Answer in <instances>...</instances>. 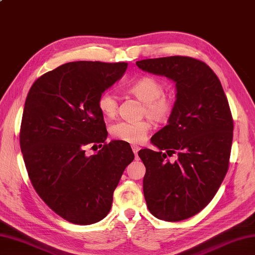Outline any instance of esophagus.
Segmentation results:
<instances>
[{"label":"esophagus","instance_id":"esophagus-1","mask_svg":"<svg viewBox=\"0 0 255 255\" xmlns=\"http://www.w3.org/2000/svg\"><path fill=\"white\" fill-rule=\"evenodd\" d=\"M139 149H140V147H138L137 145H132V150L135 153V156H137V152L139 151Z\"/></svg>","mask_w":255,"mask_h":255}]
</instances>
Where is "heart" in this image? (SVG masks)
Masks as SVG:
<instances>
[{"instance_id":"heart-1","label":"heart","mask_w":255,"mask_h":255,"mask_svg":"<svg viewBox=\"0 0 255 255\" xmlns=\"http://www.w3.org/2000/svg\"><path fill=\"white\" fill-rule=\"evenodd\" d=\"M128 92L144 103L142 114L158 123L170 120L175 109V102L171 96L164 94V85L153 77H141L128 86ZM97 106L101 114L114 118L118 114L119 101L113 92L106 91L98 97ZM151 126L148 120L137 122L119 121L111 127V134L115 138L132 144H139L147 137Z\"/></svg>"}]
</instances>
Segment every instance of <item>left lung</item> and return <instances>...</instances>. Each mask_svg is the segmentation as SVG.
Instances as JSON below:
<instances>
[{
	"label": "left lung",
	"instance_id": "8db88e82",
	"mask_svg": "<svg viewBox=\"0 0 255 255\" xmlns=\"http://www.w3.org/2000/svg\"><path fill=\"white\" fill-rule=\"evenodd\" d=\"M139 69L176 83L169 124L151 137L160 150L141 149L142 181L150 213L166 222L183 221L206 208L228 171L234 121L219 78L203 61L187 56L142 59ZM175 153L170 163L166 156Z\"/></svg>",
	"mask_w": 255,
	"mask_h": 255
}]
</instances>
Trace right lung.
Masks as SVG:
<instances>
[{"instance_id": "add662e5", "label": "right lung", "mask_w": 255, "mask_h": 255, "mask_svg": "<svg viewBox=\"0 0 255 255\" xmlns=\"http://www.w3.org/2000/svg\"><path fill=\"white\" fill-rule=\"evenodd\" d=\"M127 63L73 61L41 76L24 103L20 148L41 199L64 220L90 225L106 217L114 191L134 153L126 141L106 142L98 97ZM101 149L86 156L92 145Z\"/></svg>"}]
</instances>
